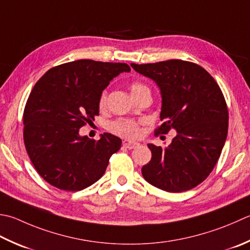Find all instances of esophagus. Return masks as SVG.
I'll use <instances>...</instances> for the list:
<instances>
[{
  "mask_svg": "<svg viewBox=\"0 0 250 250\" xmlns=\"http://www.w3.org/2000/svg\"><path fill=\"white\" fill-rule=\"evenodd\" d=\"M122 145H124L125 148L133 149V148L138 147L140 144L138 143V142H134V141H131V140H124V141H122Z\"/></svg>",
  "mask_w": 250,
  "mask_h": 250,
  "instance_id": "1",
  "label": "esophagus"
}]
</instances>
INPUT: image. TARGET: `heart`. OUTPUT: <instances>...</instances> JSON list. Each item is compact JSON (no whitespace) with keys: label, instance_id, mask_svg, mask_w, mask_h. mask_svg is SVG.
Returning a JSON list of instances; mask_svg holds the SVG:
<instances>
[{"label":"heart","instance_id":"1","mask_svg":"<svg viewBox=\"0 0 250 250\" xmlns=\"http://www.w3.org/2000/svg\"><path fill=\"white\" fill-rule=\"evenodd\" d=\"M130 90L133 97H136L139 94H141L142 92L149 91L148 87L146 86L144 83H141V82L131 83ZM106 101H107V92L103 91L99 100V106L101 108H104L106 105ZM108 129L110 132H112V133L124 136V138H135V136H138L140 133V122L133 119L121 118V119H117L115 121L110 122L108 125Z\"/></svg>","mask_w":250,"mask_h":250}]
</instances>
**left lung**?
I'll use <instances>...</instances> for the list:
<instances>
[{"label":"left lung","instance_id":"1","mask_svg":"<svg viewBox=\"0 0 250 250\" xmlns=\"http://www.w3.org/2000/svg\"><path fill=\"white\" fill-rule=\"evenodd\" d=\"M131 67L160 89L164 122L155 133L177 131L167 147L147 144L151 159L142 174L149 184L170 193L197 187L213 170L227 140L229 111L221 89L208 71L190 62L170 60Z\"/></svg>","mask_w":250,"mask_h":250}]
</instances>
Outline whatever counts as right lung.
Returning <instances> with one entry per match:
<instances>
[{
    "mask_svg": "<svg viewBox=\"0 0 250 250\" xmlns=\"http://www.w3.org/2000/svg\"><path fill=\"white\" fill-rule=\"evenodd\" d=\"M130 70L125 62L79 60L51 68L36 83L23 111V142L47 183L77 192L103 177L121 140L110 133L91 140L79 129L99 115L109 82Z\"/></svg>",
    "mask_w": 250,
    "mask_h": 250,
    "instance_id": "right-lung-1",
    "label": "right lung"
}]
</instances>
